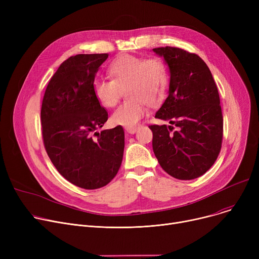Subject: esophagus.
Here are the masks:
<instances>
[{"mask_svg":"<svg viewBox=\"0 0 259 259\" xmlns=\"http://www.w3.org/2000/svg\"><path fill=\"white\" fill-rule=\"evenodd\" d=\"M137 130H138V127H127L126 128V131L130 134H134L135 132H137Z\"/></svg>","mask_w":259,"mask_h":259,"instance_id":"esophagus-1","label":"esophagus"}]
</instances>
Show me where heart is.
Returning <instances> with one entry per match:
<instances>
[{
  "instance_id": "heart-1",
  "label": "heart",
  "mask_w": 259,
  "mask_h": 259,
  "mask_svg": "<svg viewBox=\"0 0 259 259\" xmlns=\"http://www.w3.org/2000/svg\"><path fill=\"white\" fill-rule=\"evenodd\" d=\"M111 79L95 77L92 91L95 99L107 108L114 107L120 97V89L126 88L128 101L113 112L111 119L115 125L134 127L145 115L147 104L154 105L167 88L168 76L164 65L158 60L122 56L108 68Z\"/></svg>"
}]
</instances>
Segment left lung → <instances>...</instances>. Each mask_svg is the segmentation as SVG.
I'll return each instance as SVG.
<instances>
[{
    "instance_id": "obj_1",
    "label": "left lung",
    "mask_w": 259,
    "mask_h": 259,
    "mask_svg": "<svg viewBox=\"0 0 259 259\" xmlns=\"http://www.w3.org/2000/svg\"><path fill=\"white\" fill-rule=\"evenodd\" d=\"M153 51L169 67V94L155 113L173 126L151 125L153 152L173 178L190 181L205 174L219 156L224 119L219 90L207 64L176 47Z\"/></svg>"
}]
</instances>
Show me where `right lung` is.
<instances>
[{
	"instance_id": "obj_1",
	"label": "right lung",
	"mask_w": 259,
	"mask_h": 259,
	"mask_svg": "<svg viewBox=\"0 0 259 259\" xmlns=\"http://www.w3.org/2000/svg\"><path fill=\"white\" fill-rule=\"evenodd\" d=\"M108 53L76 54L64 61L46 88L40 122L46 152L60 174L87 190L110 183L125 147L121 126L100 132L108 112L95 99L92 81Z\"/></svg>"
}]
</instances>
